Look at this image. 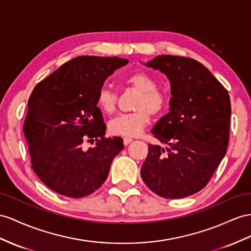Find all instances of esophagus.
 I'll use <instances>...</instances> for the list:
<instances>
[{
	"label": "esophagus",
	"instance_id": "obj_1",
	"mask_svg": "<svg viewBox=\"0 0 251 251\" xmlns=\"http://www.w3.org/2000/svg\"><path fill=\"white\" fill-rule=\"evenodd\" d=\"M123 141H124V145H128L132 142V139L131 138H124Z\"/></svg>",
	"mask_w": 251,
	"mask_h": 251
}]
</instances>
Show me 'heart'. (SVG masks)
Here are the masks:
<instances>
[{"label": "heart", "mask_w": 251, "mask_h": 251, "mask_svg": "<svg viewBox=\"0 0 251 251\" xmlns=\"http://www.w3.org/2000/svg\"><path fill=\"white\" fill-rule=\"evenodd\" d=\"M125 83L139 91L140 95L134 102L136 111L121 114L110 121L109 131L115 136L126 138L137 137L150 124L151 113H161L166 106L165 96L157 90V81L150 74L137 72L129 75ZM118 95L111 89L101 88L96 98V104L105 114H112L117 108Z\"/></svg>", "instance_id": "1"}]
</instances>
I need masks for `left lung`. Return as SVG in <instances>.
Masks as SVG:
<instances>
[{
	"label": "left lung",
	"instance_id": "1",
	"mask_svg": "<svg viewBox=\"0 0 251 251\" xmlns=\"http://www.w3.org/2000/svg\"><path fill=\"white\" fill-rule=\"evenodd\" d=\"M171 83L170 112L151 133L168 146L149 145L141 177L164 198H183L203 189L226 155L231 104L228 91L203 64L159 55L144 63Z\"/></svg>",
	"mask_w": 251,
	"mask_h": 251
}]
</instances>
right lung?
<instances>
[{"label":"right lung","instance_id":"right-lung-1","mask_svg":"<svg viewBox=\"0 0 251 251\" xmlns=\"http://www.w3.org/2000/svg\"><path fill=\"white\" fill-rule=\"evenodd\" d=\"M127 63L119 57L78 56L33 90L23 131L33 170L50 190L80 198L105 182L124 144L122 138H105L96 98L108 77ZM86 139L97 143L83 150Z\"/></svg>","mask_w":251,"mask_h":251}]
</instances>
